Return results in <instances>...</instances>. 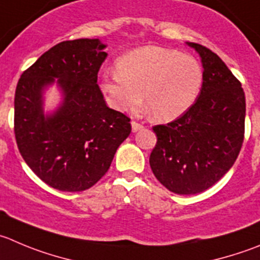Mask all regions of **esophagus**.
Returning <instances> with one entry per match:
<instances>
[{
  "instance_id": "esophagus-1",
  "label": "esophagus",
  "mask_w": 260,
  "mask_h": 260,
  "mask_svg": "<svg viewBox=\"0 0 260 260\" xmlns=\"http://www.w3.org/2000/svg\"><path fill=\"white\" fill-rule=\"evenodd\" d=\"M132 128L134 133L139 132V130H142V128H144V125H143V123L137 122V121H132Z\"/></svg>"
}]
</instances>
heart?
Returning <instances> with one entry per match:
<instances>
[{
  "label": "heart",
  "instance_id": "heart-1",
  "mask_svg": "<svg viewBox=\"0 0 260 260\" xmlns=\"http://www.w3.org/2000/svg\"><path fill=\"white\" fill-rule=\"evenodd\" d=\"M116 73L102 80V90L113 108L138 110L144 95L152 117L170 121L186 112L200 94L204 73L189 54L163 47H140L116 61Z\"/></svg>",
  "mask_w": 260,
  "mask_h": 260
}]
</instances>
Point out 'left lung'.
<instances>
[{"mask_svg": "<svg viewBox=\"0 0 260 260\" xmlns=\"http://www.w3.org/2000/svg\"><path fill=\"white\" fill-rule=\"evenodd\" d=\"M202 57L204 81L194 105L172 122L153 126L149 157L158 181L175 194H198L232 167L245 134V93L214 52L187 43Z\"/></svg>", "mask_w": 260, "mask_h": 260, "instance_id": "1", "label": "left lung"}]
</instances>
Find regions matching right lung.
Instances as JSON below:
<instances>
[{"mask_svg": "<svg viewBox=\"0 0 260 260\" xmlns=\"http://www.w3.org/2000/svg\"><path fill=\"white\" fill-rule=\"evenodd\" d=\"M100 39L56 44L21 74L15 91L14 133L31 171L61 191H83L100 181L132 132L130 118L108 108L97 84L107 57ZM54 78L63 106L43 113L41 91Z\"/></svg>", "mask_w": 260, "mask_h": 260, "instance_id": "right-lung-1", "label": "right lung"}]
</instances>
